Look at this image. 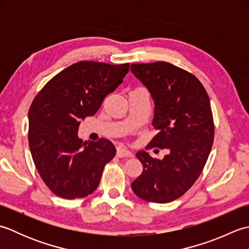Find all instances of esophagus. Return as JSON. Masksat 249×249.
<instances>
[{
	"label": "esophagus",
	"instance_id": "obj_1",
	"mask_svg": "<svg viewBox=\"0 0 249 249\" xmlns=\"http://www.w3.org/2000/svg\"><path fill=\"white\" fill-rule=\"evenodd\" d=\"M116 156L119 158H123V157H131L133 154L126 149H121V147H119L118 151H116Z\"/></svg>",
	"mask_w": 249,
	"mask_h": 249
}]
</instances>
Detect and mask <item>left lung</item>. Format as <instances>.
<instances>
[{
  "mask_svg": "<svg viewBox=\"0 0 249 249\" xmlns=\"http://www.w3.org/2000/svg\"><path fill=\"white\" fill-rule=\"evenodd\" d=\"M130 71L149 89L155 103L153 126L158 134L151 147L168 149L161 160L140 151L143 166L131 183L139 198L168 203L187 192L197 181L214 141L210 98L198 78L168 62L131 64Z\"/></svg>",
  "mask_w": 249,
  "mask_h": 249,
  "instance_id": "left-lung-1",
  "label": "left lung"
}]
</instances>
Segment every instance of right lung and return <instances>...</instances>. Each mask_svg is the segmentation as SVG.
<instances>
[{
	"instance_id": "1",
	"label": "right lung",
	"mask_w": 249,
	"mask_h": 249,
	"mask_svg": "<svg viewBox=\"0 0 249 249\" xmlns=\"http://www.w3.org/2000/svg\"><path fill=\"white\" fill-rule=\"evenodd\" d=\"M129 71L120 65L80 61L45 84L29 110V145L35 167L52 193L63 199L95 192L105 166L115 156L112 142L78 138L81 119L97 112Z\"/></svg>"
}]
</instances>
